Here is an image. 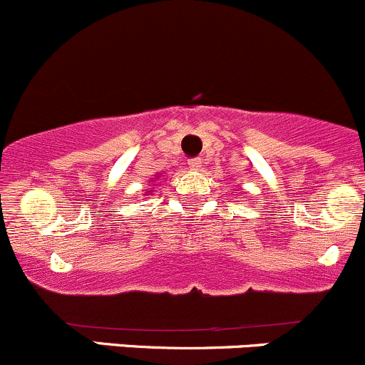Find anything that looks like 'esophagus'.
Masks as SVG:
<instances>
[{
  "label": "esophagus",
  "instance_id": "obj_1",
  "mask_svg": "<svg viewBox=\"0 0 365 365\" xmlns=\"http://www.w3.org/2000/svg\"><path fill=\"white\" fill-rule=\"evenodd\" d=\"M187 167H190L191 170H200L202 161L198 160V158H191V160H187Z\"/></svg>",
  "mask_w": 365,
  "mask_h": 365
}]
</instances>
